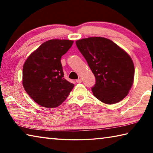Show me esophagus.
<instances>
[{"instance_id": "esophagus-1", "label": "esophagus", "mask_w": 153, "mask_h": 153, "mask_svg": "<svg viewBox=\"0 0 153 153\" xmlns=\"http://www.w3.org/2000/svg\"><path fill=\"white\" fill-rule=\"evenodd\" d=\"M82 82V80L81 78H79V79H76V82H77V83H81Z\"/></svg>"}]
</instances>
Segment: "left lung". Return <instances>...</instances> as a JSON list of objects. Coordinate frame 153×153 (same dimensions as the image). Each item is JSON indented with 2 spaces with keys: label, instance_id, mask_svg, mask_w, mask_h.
Returning a JSON list of instances; mask_svg holds the SVG:
<instances>
[{
  "label": "left lung",
  "instance_id": "left-lung-1",
  "mask_svg": "<svg viewBox=\"0 0 153 153\" xmlns=\"http://www.w3.org/2000/svg\"><path fill=\"white\" fill-rule=\"evenodd\" d=\"M96 77L94 97L105 104L121 101L129 93L134 78L131 58L107 38L90 37L76 42Z\"/></svg>",
  "mask_w": 153,
  "mask_h": 153
}]
</instances>
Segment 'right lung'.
Wrapping results in <instances>:
<instances>
[{
  "instance_id": "right-lung-1",
  "label": "right lung",
  "mask_w": 153,
  "mask_h": 153,
  "mask_svg": "<svg viewBox=\"0 0 153 153\" xmlns=\"http://www.w3.org/2000/svg\"><path fill=\"white\" fill-rule=\"evenodd\" d=\"M74 41L53 39L42 43L30 54L23 67L22 84L38 105L57 107L65 101L74 84L64 78L61 58Z\"/></svg>"
}]
</instances>
